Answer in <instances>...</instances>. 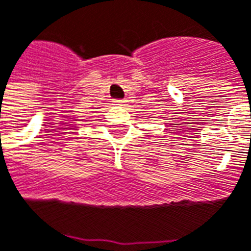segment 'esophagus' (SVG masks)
Returning a JSON list of instances; mask_svg holds the SVG:
<instances>
[{
	"label": "esophagus",
	"instance_id": "1",
	"mask_svg": "<svg viewBox=\"0 0 251 251\" xmlns=\"http://www.w3.org/2000/svg\"><path fill=\"white\" fill-rule=\"evenodd\" d=\"M115 103H117V105H125V100H115Z\"/></svg>",
	"mask_w": 251,
	"mask_h": 251
}]
</instances>
